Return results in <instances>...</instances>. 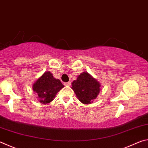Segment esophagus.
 Segmentation results:
<instances>
[{
  "label": "esophagus",
  "mask_w": 148,
  "mask_h": 148,
  "mask_svg": "<svg viewBox=\"0 0 148 148\" xmlns=\"http://www.w3.org/2000/svg\"><path fill=\"white\" fill-rule=\"evenodd\" d=\"M64 85L66 86H70L71 85V82H65Z\"/></svg>",
  "instance_id": "1"
}]
</instances>
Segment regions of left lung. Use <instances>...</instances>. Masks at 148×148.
Returning a JSON list of instances; mask_svg holds the SVG:
<instances>
[{"label": "left lung", "instance_id": "left-lung-1", "mask_svg": "<svg viewBox=\"0 0 148 148\" xmlns=\"http://www.w3.org/2000/svg\"><path fill=\"white\" fill-rule=\"evenodd\" d=\"M72 89L83 104H91L100 92L101 84L87 72H83L72 83Z\"/></svg>", "mask_w": 148, "mask_h": 148}]
</instances>
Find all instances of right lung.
Here are the masks:
<instances>
[{
  "label": "right lung",
  "instance_id": "add662e5",
  "mask_svg": "<svg viewBox=\"0 0 148 148\" xmlns=\"http://www.w3.org/2000/svg\"><path fill=\"white\" fill-rule=\"evenodd\" d=\"M64 86L59 79H56L50 72H44L43 75L34 82L32 86L42 104H47L54 99L55 97Z\"/></svg>",
  "mask_w": 148,
  "mask_h": 148
}]
</instances>
